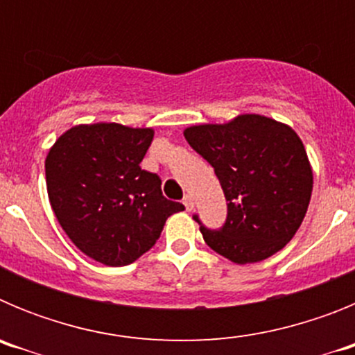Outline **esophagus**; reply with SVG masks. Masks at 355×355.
<instances>
[{
  "label": "esophagus",
  "instance_id": "obj_1",
  "mask_svg": "<svg viewBox=\"0 0 355 355\" xmlns=\"http://www.w3.org/2000/svg\"><path fill=\"white\" fill-rule=\"evenodd\" d=\"M183 205H184V208H187V211H192V209H193V199H192V196H184Z\"/></svg>",
  "mask_w": 355,
  "mask_h": 355
}]
</instances>
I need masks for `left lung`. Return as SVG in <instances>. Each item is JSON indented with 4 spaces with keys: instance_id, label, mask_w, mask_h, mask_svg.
<instances>
[{
    "instance_id": "left-lung-1",
    "label": "left lung",
    "mask_w": 355,
    "mask_h": 355,
    "mask_svg": "<svg viewBox=\"0 0 355 355\" xmlns=\"http://www.w3.org/2000/svg\"><path fill=\"white\" fill-rule=\"evenodd\" d=\"M184 139L215 168L227 200V218L202 238L238 265L270 258L295 236L313 192V171L302 140L290 126L258 114L225 124H199Z\"/></svg>"
}]
</instances>
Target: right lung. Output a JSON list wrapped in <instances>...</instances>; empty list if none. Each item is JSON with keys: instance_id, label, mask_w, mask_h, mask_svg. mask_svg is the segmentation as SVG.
I'll use <instances>...</instances> for the list:
<instances>
[{"instance_id": "add662e5", "label": "right lung", "mask_w": 355, "mask_h": 355, "mask_svg": "<svg viewBox=\"0 0 355 355\" xmlns=\"http://www.w3.org/2000/svg\"><path fill=\"white\" fill-rule=\"evenodd\" d=\"M155 130L117 122L80 124L46 158L51 208L71 241L106 266H124L155 245L181 202L163 197L158 174L142 171Z\"/></svg>"}]
</instances>
